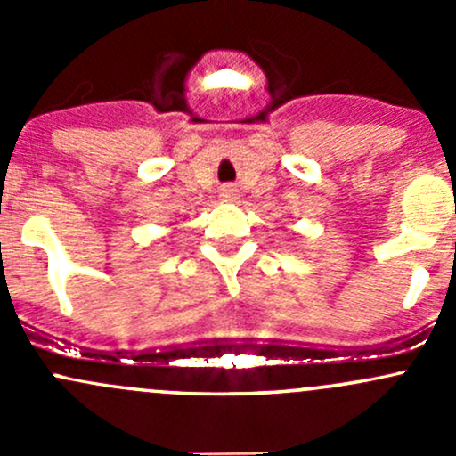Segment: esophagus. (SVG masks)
Returning <instances> with one entry per match:
<instances>
[{"mask_svg": "<svg viewBox=\"0 0 456 456\" xmlns=\"http://www.w3.org/2000/svg\"><path fill=\"white\" fill-rule=\"evenodd\" d=\"M236 190H233V187H224L223 190V199H227V200H233L236 199Z\"/></svg>", "mask_w": 456, "mask_h": 456, "instance_id": "esophagus-1", "label": "esophagus"}]
</instances>
